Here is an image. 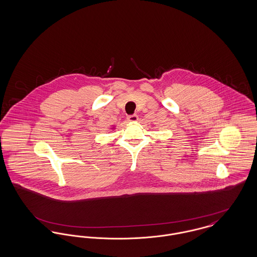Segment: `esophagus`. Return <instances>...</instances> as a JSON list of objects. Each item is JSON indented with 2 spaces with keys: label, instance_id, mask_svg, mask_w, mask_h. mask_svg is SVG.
<instances>
[{
  "label": "esophagus",
  "instance_id": "obj_1",
  "mask_svg": "<svg viewBox=\"0 0 257 257\" xmlns=\"http://www.w3.org/2000/svg\"><path fill=\"white\" fill-rule=\"evenodd\" d=\"M138 119H139V116H138L137 114H132V115H129V116L127 117V120L130 121V122H135V121H137Z\"/></svg>",
  "mask_w": 257,
  "mask_h": 257
}]
</instances>
